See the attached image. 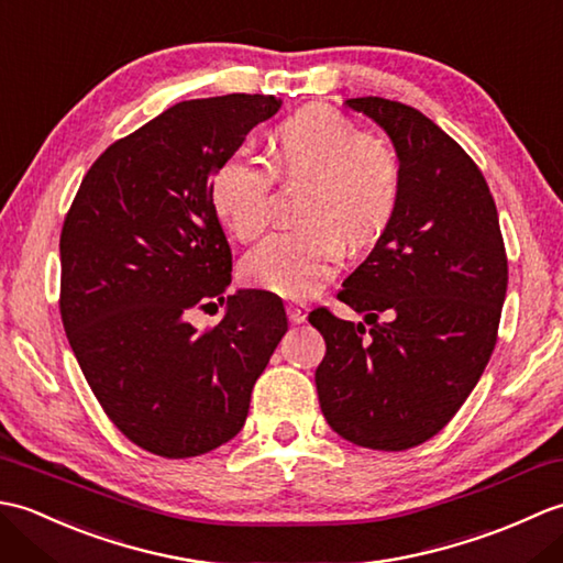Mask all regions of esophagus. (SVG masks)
I'll list each match as a JSON object with an SVG mask.
<instances>
[{"mask_svg": "<svg viewBox=\"0 0 563 563\" xmlns=\"http://www.w3.org/2000/svg\"><path fill=\"white\" fill-rule=\"evenodd\" d=\"M285 312H288V319L292 321V324H302V321L307 319V307L302 302H288L285 305Z\"/></svg>", "mask_w": 563, "mask_h": 563, "instance_id": "1", "label": "esophagus"}]
</instances>
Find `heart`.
<instances>
[{"label":"heart","mask_w":563,"mask_h":563,"mask_svg":"<svg viewBox=\"0 0 563 563\" xmlns=\"http://www.w3.org/2000/svg\"><path fill=\"white\" fill-rule=\"evenodd\" d=\"M273 176L307 178L297 206L305 220L273 234L244 261V280L280 297L324 285L343 258L387 234L401 206L404 169L387 140L363 133L329 106H305L273 130L268 166L236 152L210 181V202L239 242H256L271 222Z\"/></svg>","instance_id":"heart-1"}]
</instances>
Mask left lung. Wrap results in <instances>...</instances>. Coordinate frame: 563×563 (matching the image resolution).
Returning a JSON list of instances; mask_svg holds the SVG:
<instances>
[{"label": "left lung", "instance_id": "1", "mask_svg": "<svg viewBox=\"0 0 563 563\" xmlns=\"http://www.w3.org/2000/svg\"><path fill=\"white\" fill-rule=\"evenodd\" d=\"M345 106L387 130L404 190L387 234L339 292L368 327L327 307L309 314L327 341L314 382L341 438L399 452L438 435L479 382L498 341L508 256L492 190L457 142L399 101Z\"/></svg>", "mask_w": 563, "mask_h": 563}]
</instances>
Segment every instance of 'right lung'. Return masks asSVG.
<instances>
[{
	"label": "right lung",
	"mask_w": 563,
	"mask_h": 563,
	"mask_svg": "<svg viewBox=\"0 0 563 563\" xmlns=\"http://www.w3.org/2000/svg\"><path fill=\"white\" fill-rule=\"evenodd\" d=\"M263 93L181 101L115 140L81 178L59 234V317L93 397L137 448L198 457L244 428L288 331L278 297L239 290L218 327L232 251L210 202L220 162L278 113Z\"/></svg>",
	"instance_id": "add662e5"
}]
</instances>
